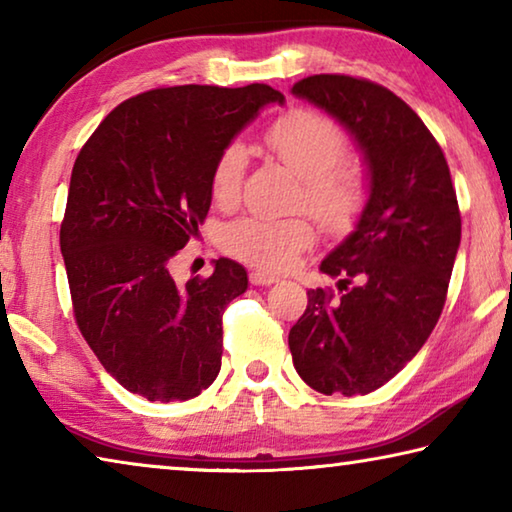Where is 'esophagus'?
<instances>
[{
	"label": "esophagus",
	"instance_id": "esophagus-1",
	"mask_svg": "<svg viewBox=\"0 0 512 512\" xmlns=\"http://www.w3.org/2000/svg\"><path fill=\"white\" fill-rule=\"evenodd\" d=\"M280 282V277L271 275V273H264V271H253L250 273V284H255V287H271V284Z\"/></svg>",
	"mask_w": 512,
	"mask_h": 512
}]
</instances>
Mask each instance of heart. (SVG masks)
<instances>
[{
  "label": "heart",
  "mask_w": 512,
  "mask_h": 512,
  "mask_svg": "<svg viewBox=\"0 0 512 512\" xmlns=\"http://www.w3.org/2000/svg\"><path fill=\"white\" fill-rule=\"evenodd\" d=\"M264 142L277 160L302 178V205L327 232L341 235L359 221L370 198V180L359 162L343 160L348 137L332 117L311 108H293L268 124ZM244 171L246 146L225 144L212 169L214 203H237ZM314 244L316 228L305 216L271 219L250 214L221 232L225 253L264 271H287Z\"/></svg>",
  "instance_id": "1"
}]
</instances>
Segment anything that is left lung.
<instances>
[{
  "mask_svg": "<svg viewBox=\"0 0 512 512\" xmlns=\"http://www.w3.org/2000/svg\"><path fill=\"white\" fill-rule=\"evenodd\" d=\"M293 94L336 117L359 142L370 198L357 230L320 271L289 332L298 375L323 395H368L391 381L443 314L461 244V210L445 153L409 103L379 83L314 74Z\"/></svg>",
  "mask_w": 512,
  "mask_h": 512,
  "instance_id": "obj_1",
  "label": "left lung"
}]
</instances>
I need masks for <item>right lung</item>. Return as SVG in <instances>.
Masks as SVG:
<instances>
[{
  "mask_svg": "<svg viewBox=\"0 0 512 512\" xmlns=\"http://www.w3.org/2000/svg\"><path fill=\"white\" fill-rule=\"evenodd\" d=\"M271 85H173L126 99L74 162L60 253L74 318L101 366L149 402L201 395L221 370V318L248 289L246 268L216 259L176 284L169 262L212 203V169Z\"/></svg>",
  "mask_w": 512,
  "mask_h": 512,
  "instance_id": "1",
  "label": "right lung"
}]
</instances>
